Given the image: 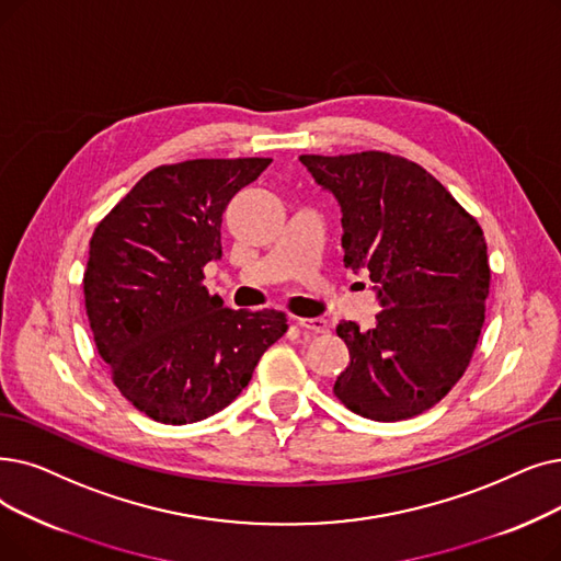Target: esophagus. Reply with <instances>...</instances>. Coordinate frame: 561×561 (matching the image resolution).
Segmentation results:
<instances>
[{
	"instance_id": "1",
	"label": "esophagus",
	"mask_w": 561,
	"mask_h": 561,
	"mask_svg": "<svg viewBox=\"0 0 561 561\" xmlns=\"http://www.w3.org/2000/svg\"><path fill=\"white\" fill-rule=\"evenodd\" d=\"M298 325L305 330H311V332H319V334L330 330V323L325 319H298Z\"/></svg>"
}]
</instances>
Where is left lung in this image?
I'll return each instance as SVG.
<instances>
[{"mask_svg": "<svg viewBox=\"0 0 561 561\" xmlns=\"http://www.w3.org/2000/svg\"><path fill=\"white\" fill-rule=\"evenodd\" d=\"M341 206L344 265L369 271L380 311L341 321L351 364L334 397L357 415H422L466 374L481 334L491 265L474 217L424 167L385 151L300 156Z\"/></svg>", "mask_w": 561, "mask_h": 561, "instance_id": "obj_1", "label": "left lung"}]
</instances>
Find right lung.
Returning <instances> with one entry per match:
<instances>
[{"mask_svg": "<svg viewBox=\"0 0 561 561\" xmlns=\"http://www.w3.org/2000/svg\"><path fill=\"white\" fill-rule=\"evenodd\" d=\"M271 158H202L141 176L95 227L84 305L112 382L162 424L227 408L288 330L277 309H229L204 286L222 256V213Z\"/></svg>", "mask_w": 561, "mask_h": 561, "instance_id": "add662e5", "label": "right lung"}]
</instances>
